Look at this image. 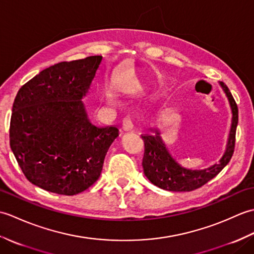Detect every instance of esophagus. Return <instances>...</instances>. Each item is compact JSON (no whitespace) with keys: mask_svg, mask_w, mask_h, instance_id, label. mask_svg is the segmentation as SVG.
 <instances>
[{"mask_svg":"<svg viewBox=\"0 0 254 254\" xmlns=\"http://www.w3.org/2000/svg\"><path fill=\"white\" fill-rule=\"evenodd\" d=\"M133 127H134V124H133L132 118L130 116L124 117L123 120H122V127L124 128V130L130 131V130H132Z\"/></svg>","mask_w":254,"mask_h":254,"instance_id":"34e87169","label":"esophagus"}]
</instances>
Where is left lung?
Returning <instances> with one entry per match:
<instances>
[{
  "instance_id": "obj_1",
  "label": "left lung",
  "mask_w": 254,
  "mask_h": 254,
  "mask_svg": "<svg viewBox=\"0 0 254 254\" xmlns=\"http://www.w3.org/2000/svg\"><path fill=\"white\" fill-rule=\"evenodd\" d=\"M226 96L229 100L233 120L229 132V137L225 153L218 164L210 166L203 170H191L183 168L171 157L163 139L159 135V131L152 130L156 134H143L144 141V156L143 169L147 179L160 189L174 192L193 191L201 188L205 183L216 177L224 167L227 165L233 157L236 143V130L238 124V107L228 87L220 82Z\"/></svg>"
}]
</instances>
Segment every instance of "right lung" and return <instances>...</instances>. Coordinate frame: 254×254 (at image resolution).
I'll return each instance as SVG.
<instances>
[{
  "mask_svg": "<svg viewBox=\"0 0 254 254\" xmlns=\"http://www.w3.org/2000/svg\"><path fill=\"white\" fill-rule=\"evenodd\" d=\"M101 56L60 62L18 90L9 124V145L32 185L75 195L100 177L117 127L89 121L83 101Z\"/></svg>",
  "mask_w": 254,
  "mask_h": 254,
  "instance_id": "obj_1",
  "label": "right lung"
}]
</instances>
